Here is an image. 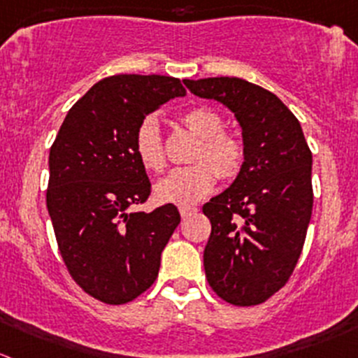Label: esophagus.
<instances>
[{"label":"esophagus","instance_id":"esophagus-1","mask_svg":"<svg viewBox=\"0 0 358 358\" xmlns=\"http://www.w3.org/2000/svg\"><path fill=\"white\" fill-rule=\"evenodd\" d=\"M196 207H192V206H181L179 207V213H181L182 217H188V216H193V214H196Z\"/></svg>","mask_w":358,"mask_h":358}]
</instances>
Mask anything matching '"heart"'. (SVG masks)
Wrapping results in <instances>:
<instances>
[{"instance_id": "b5f03b06", "label": "heart", "mask_w": 358, "mask_h": 358, "mask_svg": "<svg viewBox=\"0 0 358 358\" xmlns=\"http://www.w3.org/2000/svg\"><path fill=\"white\" fill-rule=\"evenodd\" d=\"M182 124L200 138L193 162L195 165L176 169L156 186L162 202L189 206L206 199L220 181L236 179L246 162V145L236 135L224 131V121L216 110L196 107L185 112ZM135 155L149 172H159L165 166L162 135L155 117H145L138 124L134 141Z\"/></svg>"}]
</instances>
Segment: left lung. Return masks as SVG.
Masks as SVG:
<instances>
[{"instance_id":"8db88e82","label":"left lung","mask_w":358,"mask_h":358,"mask_svg":"<svg viewBox=\"0 0 358 358\" xmlns=\"http://www.w3.org/2000/svg\"><path fill=\"white\" fill-rule=\"evenodd\" d=\"M243 126L246 162L228 189L203 203L210 236L206 278L217 297L257 306L288 283L313 213V155L301 122L274 93L237 77L185 80Z\"/></svg>"}]
</instances>
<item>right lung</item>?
Listing matches in <instances>:
<instances>
[{
	"mask_svg": "<svg viewBox=\"0 0 358 358\" xmlns=\"http://www.w3.org/2000/svg\"><path fill=\"white\" fill-rule=\"evenodd\" d=\"M165 75H112L68 110L50 145L47 209L73 281L105 304L144 294L158 278L162 251L181 223L173 203L130 213L151 195L134 149L149 112L185 96Z\"/></svg>",
	"mask_w": 358,
	"mask_h": 358,
	"instance_id": "right-lung-1",
	"label": "right lung"
}]
</instances>
